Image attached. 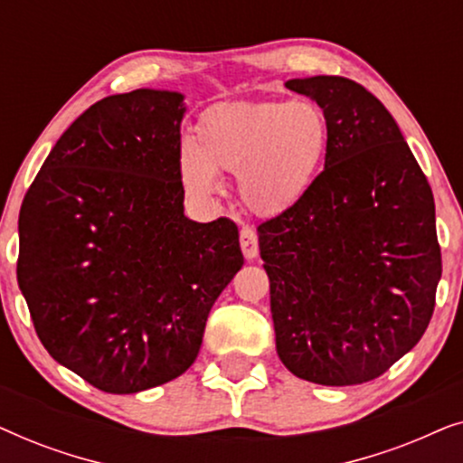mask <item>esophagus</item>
<instances>
[{
	"instance_id": "1",
	"label": "esophagus",
	"mask_w": 463,
	"mask_h": 463,
	"mask_svg": "<svg viewBox=\"0 0 463 463\" xmlns=\"http://www.w3.org/2000/svg\"><path fill=\"white\" fill-rule=\"evenodd\" d=\"M240 246H242L246 259H255L259 255V238L252 227H242V232H240Z\"/></svg>"
}]
</instances>
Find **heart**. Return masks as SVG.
<instances>
[{
  "label": "heart",
  "instance_id": "obj_1",
  "mask_svg": "<svg viewBox=\"0 0 463 463\" xmlns=\"http://www.w3.org/2000/svg\"><path fill=\"white\" fill-rule=\"evenodd\" d=\"M326 147V118L309 100L225 103L200 118L194 145H181L179 173L200 198L217 192L219 173L238 175L244 206L276 217L309 194Z\"/></svg>",
  "mask_w": 463,
  "mask_h": 463
}]
</instances>
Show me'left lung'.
Instances as JSON below:
<instances>
[{"instance_id": "8db88e82", "label": "left lung", "mask_w": 463, "mask_h": 463, "mask_svg": "<svg viewBox=\"0 0 463 463\" xmlns=\"http://www.w3.org/2000/svg\"><path fill=\"white\" fill-rule=\"evenodd\" d=\"M325 111V170L257 227L276 350L293 375L356 385L426 333L442 274L434 195L382 100L339 75L288 80Z\"/></svg>"}]
</instances>
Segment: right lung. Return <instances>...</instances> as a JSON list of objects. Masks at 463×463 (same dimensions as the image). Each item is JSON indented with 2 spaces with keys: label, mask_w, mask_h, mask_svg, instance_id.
Segmentation results:
<instances>
[{
  "label": "right lung",
  "mask_w": 463,
  "mask_h": 463,
  "mask_svg": "<svg viewBox=\"0 0 463 463\" xmlns=\"http://www.w3.org/2000/svg\"><path fill=\"white\" fill-rule=\"evenodd\" d=\"M183 94L100 99L50 151L18 214L16 278L50 356L97 390L185 373L242 268L238 227L183 214Z\"/></svg>",
  "instance_id": "1"
}]
</instances>
